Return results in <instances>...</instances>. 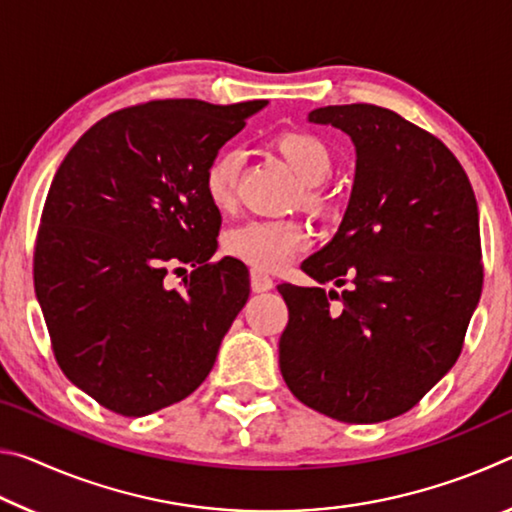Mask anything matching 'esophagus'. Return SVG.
<instances>
[{
    "label": "esophagus",
    "mask_w": 512,
    "mask_h": 512,
    "mask_svg": "<svg viewBox=\"0 0 512 512\" xmlns=\"http://www.w3.org/2000/svg\"><path fill=\"white\" fill-rule=\"evenodd\" d=\"M250 289H253L255 293H264L268 289H273L271 275H266L264 271H257V268H253V271H250Z\"/></svg>",
    "instance_id": "34e87169"
}]
</instances>
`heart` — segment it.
I'll list each match as a JSON object with an SVG mask.
<instances>
[{
	"label": "heart",
	"instance_id": "obj_1",
	"mask_svg": "<svg viewBox=\"0 0 512 512\" xmlns=\"http://www.w3.org/2000/svg\"><path fill=\"white\" fill-rule=\"evenodd\" d=\"M275 151L291 164L302 180V203L325 210L327 196L318 183L332 173L334 153L323 137L311 131H284L273 137ZM241 153L225 146L212 155L203 173V189L216 210L228 212L237 203ZM309 244V230L296 219H250L225 232V253L257 268L277 271Z\"/></svg>",
	"mask_w": 512,
	"mask_h": 512
}]
</instances>
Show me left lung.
<instances>
[{
    "label": "left lung",
    "mask_w": 512,
    "mask_h": 512,
    "mask_svg": "<svg viewBox=\"0 0 512 512\" xmlns=\"http://www.w3.org/2000/svg\"><path fill=\"white\" fill-rule=\"evenodd\" d=\"M357 146L339 232L302 271L341 293L280 284V370L302 404L350 424L413 409L463 350L483 287L479 210L461 162L397 112L350 103L309 112Z\"/></svg>",
    "instance_id": "8db88e82"
}]
</instances>
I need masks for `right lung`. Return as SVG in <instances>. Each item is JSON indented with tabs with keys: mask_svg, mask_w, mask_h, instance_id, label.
I'll return each instance as SVG.
<instances>
[{
	"mask_svg": "<svg viewBox=\"0 0 512 512\" xmlns=\"http://www.w3.org/2000/svg\"><path fill=\"white\" fill-rule=\"evenodd\" d=\"M266 101L160 99L110 112L54 176L33 250V284L65 377L140 418L192 395L246 305V266L212 262L221 214L207 162ZM193 273L178 290L166 273Z\"/></svg>",
	"mask_w": 512,
	"mask_h": 512,
	"instance_id": "right-lung-1",
	"label": "right lung"
}]
</instances>
